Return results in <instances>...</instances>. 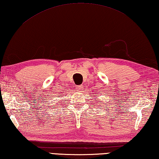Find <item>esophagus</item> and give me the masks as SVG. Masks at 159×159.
<instances>
[{
  "mask_svg": "<svg viewBox=\"0 0 159 159\" xmlns=\"http://www.w3.org/2000/svg\"><path fill=\"white\" fill-rule=\"evenodd\" d=\"M82 85H77L76 86V90L78 91V92H80L81 91V89H82Z\"/></svg>",
  "mask_w": 159,
  "mask_h": 159,
  "instance_id": "obj_1",
  "label": "esophagus"
}]
</instances>
